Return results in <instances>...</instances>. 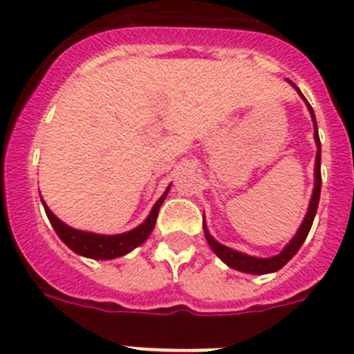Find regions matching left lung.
I'll return each mask as SVG.
<instances>
[{
    "mask_svg": "<svg viewBox=\"0 0 354 354\" xmlns=\"http://www.w3.org/2000/svg\"><path fill=\"white\" fill-rule=\"evenodd\" d=\"M292 84L294 88L298 90L299 95L303 97V93L299 92V88L292 81H289ZM303 101H305L306 108L310 111V117L314 120V138L315 143H317V156H315V184H314V193H312V198H310V205H308V212H306L305 220H303L301 227L298 228V232L296 236L292 237L289 245L282 250V252L274 255V257L270 259H257V257H252V255H246V253H241L236 252L232 248H227V246L220 245L214 237L209 234L207 227L204 225V234H205V239H207L209 246L212 248V252L221 259L227 266H230L232 270L237 271H243V273H250V274H266V273H273V271L282 270L283 266L290 261V259L298 253V250L301 248V245L305 243L306 236L310 232V227L314 223V218H315V212H317V205H319V196H321V142H319V134H317V122H315V115H314V109L312 106L308 104L305 97H303Z\"/></svg>",
    "mask_w": 354,
    "mask_h": 354,
    "instance_id": "left-lung-1",
    "label": "left lung"
}]
</instances>
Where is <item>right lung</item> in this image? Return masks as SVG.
Here are the masks:
<instances>
[{"label": "right lung", "instance_id": "obj_1", "mask_svg": "<svg viewBox=\"0 0 354 354\" xmlns=\"http://www.w3.org/2000/svg\"><path fill=\"white\" fill-rule=\"evenodd\" d=\"M168 189H170V186H168ZM168 189L162 193L161 198L156 202L152 211H150L149 218H147L140 227L133 228L129 232L118 234V236H101V234L76 230V228L68 227L64 221L58 220V218L51 212V209L44 204V200L42 204L44 209H46V214H48L49 221H51L53 228H55V232L58 234V237L64 241L72 252H76L77 255H83V257L109 261V259H117L122 257V255H126V253H129L131 250H134L136 246L142 245L143 241L150 236V232L154 230L156 220H158L159 207H161L162 200L167 198Z\"/></svg>", "mask_w": 354, "mask_h": 354}]
</instances>
